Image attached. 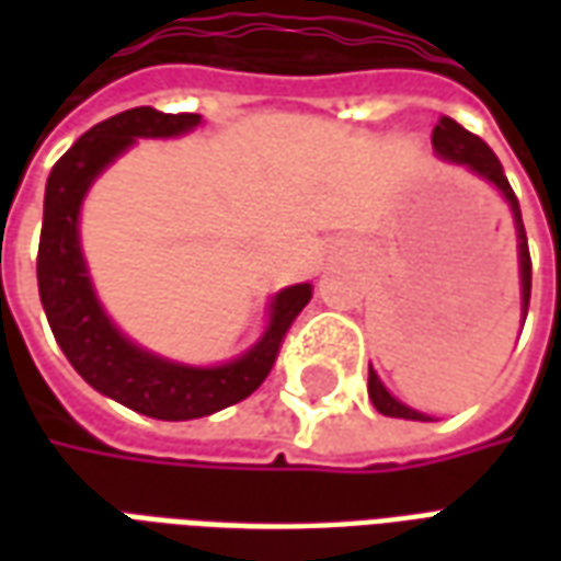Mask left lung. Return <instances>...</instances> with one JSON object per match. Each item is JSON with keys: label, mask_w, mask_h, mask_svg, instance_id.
I'll return each mask as SVG.
<instances>
[{"label": "left lung", "mask_w": 561, "mask_h": 561, "mask_svg": "<svg viewBox=\"0 0 561 561\" xmlns=\"http://www.w3.org/2000/svg\"><path fill=\"white\" fill-rule=\"evenodd\" d=\"M433 147L438 156L457 161V164H466L469 171H474L483 180L490 183L507 197L511 204V213H514V221H517V237H519V282H523V316L529 312V297H531V257H529V240H526V228H523V213H519V201L514 195V188L507 183L505 171H502V161L495 159V152L486 144H483L478 135H471L466 128L459 126L457 119L450 116H442L433 128ZM526 321V318H523ZM369 400L376 405L378 412L388 414V417H402V421H430L426 414L414 412L409 405H402L390 397L385 385L378 381V376L369 366Z\"/></svg>", "instance_id": "8db88e82"}]
</instances>
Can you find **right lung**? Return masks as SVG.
I'll use <instances>...</instances> for the list:
<instances>
[{"mask_svg": "<svg viewBox=\"0 0 561 561\" xmlns=\"http://www.w3.org/2000/svg\"><path fill=\"white\" fill-rule=\"evenodd\" d=\"M201 123L197 114H161L131 107L92 126L56 161L44 192L38 294L59 348L87 385L156 421H192L228 409L255 393L279 357L294 318L312 297L309 285H291L273 300L264 340L240 360L213 369L176 366L140 352L119 336L92 294L78 243L80 201L102 168L135 144V138H171Z\"/></svg>", "mask_w": 561, "mask_h": 561, "instance_id": "add662e5", "label": "right lung"}]
</instances>
